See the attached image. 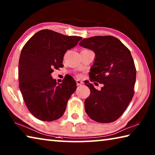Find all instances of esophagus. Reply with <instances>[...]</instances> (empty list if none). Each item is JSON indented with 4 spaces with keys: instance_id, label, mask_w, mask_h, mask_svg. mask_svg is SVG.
Returning <instances> with one entry per match:
<instances>
[{
    "instance_id": "34e87169",
    "label": "esophagus",
    "mask_w": 155,
    "mask_h": 155,
    "mask_svg": "<svg viewBox=\"0 0 155 155\" xmlns=\"http://www.w3.org/2000/svg\"><path fill=\"white\" fill-rule=\"evenodd\" d=\"M76 83H77V85H82V84H83L82 81H80V80H77V81H76Z\"/></svg>"
}]
</instances>
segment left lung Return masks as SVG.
I'll return each mask as SVG.
<instances>
[{
    "label": "left lung",
    "instance_id": "obj_1",
    "mask_svg": "<svg viewBox=\"0 0 155 155\" xmlns=\"http://www.w3.org/2000/svg\"><path fill=\"white\" fill-rule=\"evenodd\" d=\"M79 45L95 52L90 69V81L103 84L98 90L91 83L90 95L85 101L88 116L100 123L115 121L123 114L134 95L136 68L130 52L114 36L83 39Z\"/></svg>",
    "mask_w": 155,
    "mask_h": 155
}]
</instances>
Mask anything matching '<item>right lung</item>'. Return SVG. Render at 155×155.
<instances>
[{
    "instance_id": "obj_1",
    "label": "right lung",
    "mask_w": 155,
    "mask_h": 155,
    "mask_svg": "<svg viewBox=\"0 0 155 155\" xmlns=\"http://www.w3.org/2000/svg\"><path fill=\"white\" fill-rule=\"evenodd\" d=\"M81 39L44 29L22 48L18 64L19 87L28 111L38 120L51 122L64 115L77 83L71 77L57 84L51 73L64 66L65 53Z\"/></svg>"
}]
</instances>
